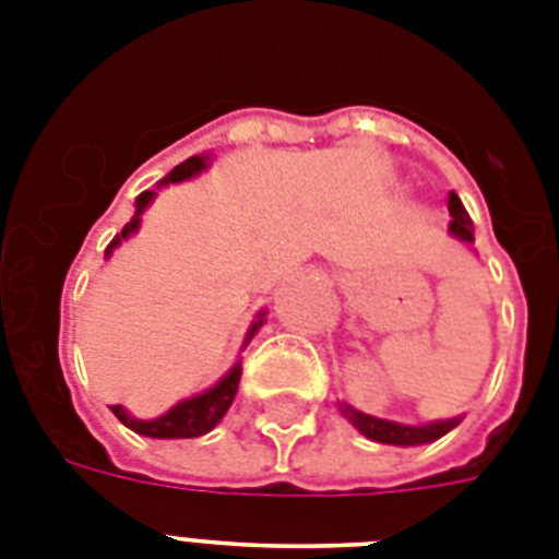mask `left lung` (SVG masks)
I'll use <instances>...</instances> for the list:
<instances>
[{"instance_id": "left-lung-1", "label": "left lung", "mask_w": 559, "mask_h": 559, "mask_svg": "<svg viewBox=\"0 0 559 559\" xmlns=\"http://www.w3.org/2000/svg\"><path fill=\"white\" fill-rule=\"evenodd\" d=\"M450 235L459 237L461 243H476V237H473V219H469L467 209L461 205L459 193L455 191L450 193ZM340 408L342 415L348 417L350 424L357 426L368 441L389 443V447H420V443H432L461 424V417H450V420H432V424L424 426H408L397 424V420H382V417L366 415V412H359V408L348 406V403H340Z\"/></svg>"}]
</instances>
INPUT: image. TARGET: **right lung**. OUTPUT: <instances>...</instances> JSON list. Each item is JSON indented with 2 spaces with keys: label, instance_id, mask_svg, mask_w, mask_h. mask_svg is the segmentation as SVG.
Listing matches in <instances>:
<instances>
[{
  "label": "right lung",
  "instance_id": "obj_1",
  "mask_svg": "<svg viewBox=\"0 0 559 559\" xmlns=\"http://www.w3.org/2000/svg\"><path fill=\"white\" fill-rule=\"evenodd\" d=\"M209 162H211L209 153H205V156H191V159H186L182 165H177V168L170 170L168 177L159 179V186L156 188H165V186H170V182H186V179H191V177H200L202 170L209 168ZM153 197H156V191H142L139 197H135L133 219H130V223L121 228V235L112 237V243L107 246L104 258H109V254L116 252L118 246H121V240H127V237L139 231V226H142L144 209L151 205ZM263 316L266 313H258V319H254L252 328H249V333H246V342L252 340L254 333L261 331ZM240 373H243V368H240V362H235V366L228 368V371L223 373V377H219V380L214 382L211 389L200 391V394H193V397L179 400L177 406H170L165 415L153 417V420H139V417L130 415L124 406H109V408H112V415H116L118 420L127 426V429H133V432H139V435H147V438H200V435L211 432V429H214V426L223 420V415H226L228 406H231V400H235V394H237Z\"/></svg>",
  "mask_w": 559,
  "mask_h": 559
}]
</instances>
